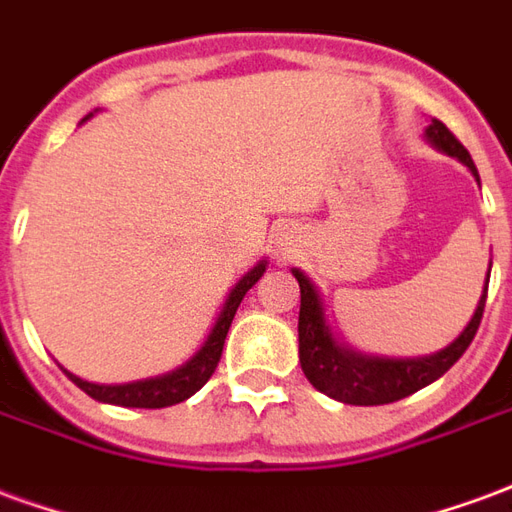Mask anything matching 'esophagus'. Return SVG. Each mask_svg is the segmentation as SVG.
Wrapping results in <instances>:
<instances>
[{
	"mask_svg": "<svg viewBox=\"0 0 512 512\" xmlns=\"http://www.w3.org/2000/svg\"><path fill=\"white\" fill-rule=\"evenodd\" d=\"M279 241H282V244H279V246H282V249H285V252H288V249H290V241H293V238H290V235H282V238H279Z\"/></svg>",
	"mask_w": 512,
	"mask_h": 512,
	"instance_id": "esophagus-1",
	"label": "esophagus"
}]
</instances>
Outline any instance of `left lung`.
Instances as JSON below:
<instances>
[{"label":"left lung","mask_w":512,"mask_h":512,"mask_svg":"<svg viewBox=\"0 0 512 512\" xmlns=\"http://www.w3.org/2000/svg\"><path fill=\"white\" fill-rule=\"evenodd\" d=\"M428 139L433 145L450 153V156L461 158L466 167L472 169L477 178V167H474L469 150L461 145V139L452 134L450 128L441 120H433L428 126ZM480 180V178H477ZM293 277L299 279L301 288V310H299V362L304 376L310 378L315 389H321L323 395L334 397L348 406H384V403H395L403 397L414 395L422 386L433 384L450 370L463 351L472 345L474 334L480 329L485 310V293H488V279H485V290L480 296V304L474 310L472 321L463 329L461 337L444 351L425 359H373V356H359L354 351H345L334 343L332 332L323 318V304L318 293L310 285V279L301 271H293Z\"/></svg>","instance_id":"obj_1"}]
</instances>
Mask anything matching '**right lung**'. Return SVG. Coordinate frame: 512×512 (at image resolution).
I'll list each match as a JSON object with an SVG mask.
<instances>
[{"label":"right lung","instance_id":"add662e5","mask_svg":"<svg viewBox=\"0 0 512 512\" xmlns=\"http://www.w3.org/2000/svg\"><path fill=\"white\" fill-rule=\"evenodd\" d=\"M263 271H266V263H257V266L235 285L233 293H230V299L224 304L222 315H219V321L213 326V332L208 334L205 345H202L197 354L191 356L186 365L178 367L175 373L120 386L90 384V381H82V378L71 376L68 370H65V373H68V378H71L73 384L79 386V389H84V392L90 397H95V400H101V403H115V406L126 408H167L175 406V403H183L186 397H191L194 392H200L202 386L208 384V378L213 376V370H216L219 359H222L224 337L230 332L235 310H238V304H241V299L246 296V290L252 288L257 279L263 277Z\"/></svg>","mask_w":512,"mask_h":512}]
</instances>
